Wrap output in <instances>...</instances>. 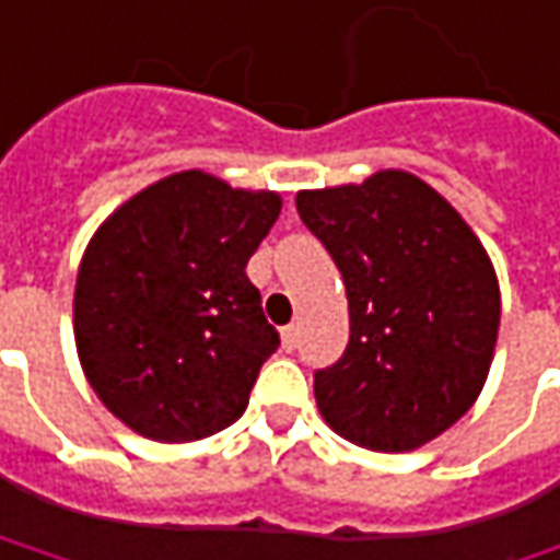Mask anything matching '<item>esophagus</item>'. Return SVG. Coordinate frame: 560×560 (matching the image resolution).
<instances>
[{
    "label": "esophagus",
    "mask_w": 560,
    "mask_h": 560,
    "mask_svg": "<svg viewBox=\"0 0 560 560\" xmlns=\"http://www.w3.org/2000/svg\"><path fill=\"white\" fill-rule=\"evenodd\" d=\"M298 340H300L298 325H284V328H281V347H284V350H294V347H298Z\"/></svg>",
    "instance_id": "34e87169"
}]
</instances>
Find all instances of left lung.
<instances>
[{
	"label": "left lung",
	"instance_id": "left-lung-1",
	"mask_svg": "<svg viewBox=\"0 0 560 560\" xmlns=\"http://www.w3.org/2000/svg\"><path fill=\"white\" fill-rule=\"evenodd\" d=\"M298 213L347 284L350 343L316 372V406L343 440L412 453L480 396L499 335L490 254L453 203L406 170L298 191Z\"/></svg>",
	"mask_w": 560,
	"mask_h": 560
}]
</instances>
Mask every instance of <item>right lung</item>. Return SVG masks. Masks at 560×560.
Segmentation results:
<instances>
[{"label":"right lung","instance_id":"obj_1","mask_svg":"<svg viewBox=\"0 0 560 560\" xmlns=\"http://www.w3.org/2000/svg\"><path fill=\"white\" fill-rule=\"evenodd\" d=\"M279 213L276 191L183 170L89 238L73 338L89 387L129 431L191 443L242 418L279 347L244 269Z\"/></svg>","mask_w":560,"mask_h":560}]
</instances>
